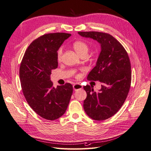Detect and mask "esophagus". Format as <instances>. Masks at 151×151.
Instances as JSON below:
<instances>
[{
	"mask_svg": "<svg viewBox=\"0 0 151 151\" xmlns=\"http://www.w3.org/2000/svg\"><path fill=\"white\" fill-rule=\"evenodd\" d=\"M73 88H74V91L81 89L82 88H83V86H82L79 83H76V84H74V85H73Z\"/></svg>",
	"mask_w": 151,
	"mask_h": 151,
	"instance_id": "obj_1",
	"label": "esophagus"
}]
</instances>
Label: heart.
<instances>
[{
	"label": "heart",
	"instance_id": "1",
	"mask_svg": "<svg viewBox=\"0 0 151 151\" xmlns=\"http://www.w3.org/2000/svg\"><path fill=\"white\" fill-rule=\"evenodd\" d=\"M72 47L75 50V51L81 57L84 55H87L89 51V46L86 42L83 41H76L72 44ZM63 55V48L60 47L57 52V60L60 61L62 58Z\"/></svg>",
	"mask_w": 151,
	"mask_h": 151
}]
</instances>
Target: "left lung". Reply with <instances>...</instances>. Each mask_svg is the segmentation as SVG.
I'll return each instance as SVG.
<instances>
[{
	"mask_svg": "<svg viewBox=\"0 0 151 151\" xmlns=\"http://www.w3.org/2000/svg\"><path fill=\"white\" fill-rule=\"evenodd\" d=\"M78 33L96 40L101 48L96 64L88 76L89 81L101 82V89L96 93L90 86H84L87 93L84 111L93 120H106L119 110L129 92L132 79L130 59L124 47L111 35L98 31Z\"/></svg>",
	"mask_w": 151,
	"mask_h": 151,
	"instance_id": "left-lung-1",
	"label": "left lung"
}]
</instances>
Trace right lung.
Here are the masks:
<instances>
[{"label":"right lung","mask_w":151,"mask_h":151,"mask_svg":"<svg viewBox=\"0 0 151 151\" xmlns=\"http://www.w3.org/2000/svg\"><path fill=\"white\" fill-rule=\"evenodd\" d=\"M71 36L65 33L45 34L32 42L22 58L19 77L23 94L39 116L54 120L65 113L73 92L71 84L54 88L52 70L58 67L57 51Z\"/></svg>","instance_id":"add662e5"}]
</instances>
